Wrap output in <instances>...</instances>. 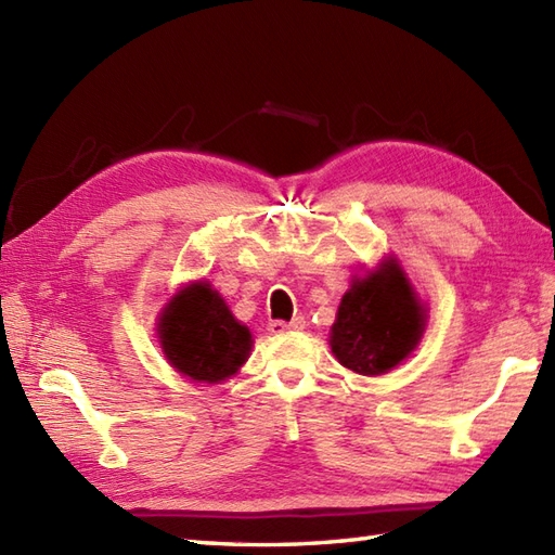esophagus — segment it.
<instances>
[{
  "mask_svg": "<svg viewBox=\"0 0 555 555\" xmlns=\"http://www.w3.org/2000/svg\"><path fill=\"white\" fill-rule=\"evenodd\" d=\"M302 328H305V320H302V317H293L291 322H284V320L269 322V332L276 334V336L286 334V332H302Z\"/></svg>",
  "mask_w": 555,
  "mask_h": 555,
  "instance_id": "esophagus-1",
  "label": "esophagus"
}]
</instances>
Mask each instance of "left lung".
I'll use <instances>...</instances> for the list:
<instances>
[{
    "instance_id": "8db88e82",
    "label": "left lung",
    "mask_w": 555,
    "mask_h": 555,
    "mask_svg": "<svg viewBox=\"0 0 555 555\" xmlns=\"http://www.w3.org/2000/svg\"><path fill=\"white\" fill-rule=\"evenodd\" d=\"M424 310L398 267L352 281L332 326V350L344 367L358 374H384L420 344Z\"/></svg>"
}]
</instances>
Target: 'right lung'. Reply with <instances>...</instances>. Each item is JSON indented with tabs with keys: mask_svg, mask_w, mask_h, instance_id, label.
Segmentation results:
<instances>
[{
	"mask_svg": "<svg viewBox=\"0 0 555 555\" xmlns=\"http://www.w3.org/2000/svg\"><path fill=\"white\" fill-rule=\"evenodd\" d=\"M164 356L195 382H221L235 374L250 352L253 336L233 320L227 302L207 284L181 291L159 324Z\"/></svg>",
	"mask_w": 555,
	"mask_h": 555,
	"instance_id": "1",
	"label": "right lung"
}]
</instances>
